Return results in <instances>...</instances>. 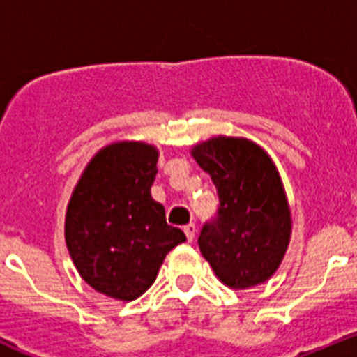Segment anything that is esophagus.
<instances>
[{
	"mask_svg": "<svg viewBox=\"0 0 357 357\" xmlns=\"http://www.w3.org/2000/svg\"><path fill=\"white\" fill-rule=\"evenodd\" d=\"M184 232H185V238H188V241H193L195 234H197V227H195V223H189V225H185Z\"/></svg>",
	"mask_w": 357,
	"mask_h": 357,
	"instance_id": "obj_1",
	"label": "esophagus"
}]
</instances>
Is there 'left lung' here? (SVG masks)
Here are the masks:
<instances>
[{"label":"left lung","mask_w":357,"mask_h":357,"mask_svg":"<svg viewBox=\"0 0 357 357\" xmlns=\"http://www.w3.org/2000/svg\"><path fill=\"white\" fill-rule=\"evenodd\" d=\"M193 157L220 198L216 216L198 236L202 255L230 288L261 284L279 268L291 232L275 166L257 144L223 135L197 144Z\"/></svg>","instance_id":"8db88e82"}]
</instances>
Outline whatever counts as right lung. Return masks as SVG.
Returning a JSON list of instances; mask_svg holds the SVG:
<instances>
[{
	"label": "right lung",
	"mask_w": 357,
	"mask_h": 357,
	"mask_svg": "<svg viewBox=\"0 0 357 357\" xmlns=\"http://www.w3.org/2000/svg\"><path fill=\"white\" fill-rule=\"evenodd\" d=\"M159 153L151 144L114 143L82 173L66 214V243L82 279L118 301H135L164 257L185 241L150 195Z\"/></svg>",
	"instance_id": "obj_1"
}]
</instances>
